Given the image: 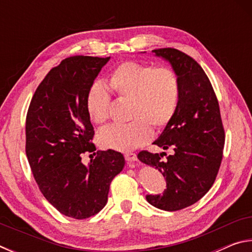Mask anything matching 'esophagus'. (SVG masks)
<instances>
[{
    "label": "esophagus",
    "mask_w": 252,
    "mask_h": 252,
    "mask_svg": "<svg viewBox=\"0 0 252 252\" xmlns=\"http://www.w3.org/2000/svg\"><path fill=\"white\" fill-rule=\"evenodd\" d=\"M125 157H126V160L127 162H133V161L138 160V158H136V155H135V153H133V152H126V155H125Z\"/></svg>",
    "instance_id": "1"
}]
</instances>
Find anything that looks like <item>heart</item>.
<instances>
[{
  "mask_svg": "<svg viewBox=\"0 0 252 252\" xmlns=\"http://www.w3.org/2000/svg\"><path fill=\"white\" fill-rule=\"evenodd\" d=\"M108 85L118 99L130 101L131 122L109 126L97 134L104 149L126 152L143 146L151 138V127L162 130L176 114L181 96V81L169 66L126 61L110 72ZM85 106L93 122L108 121L110 96L100 84H93L85 97Z\"/></svg>",
  "mask_w": 252,
  "mask_h": 252,
  "instance_id": "obj_1",
  "label": "heart"
}]
</instances>
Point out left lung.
Returning <instances> with one entry per match:
<instances>
[{
    "label": "left lung",
    "instance_id": "1",
    "mask_svg": "<svg viewBox=\"0 0 252 252\" xmlns=\"http://www.w3.org/2000/svg\"><path fill=\"white\" fill-rule=\"evenodd\" d=\"M171 63L181 81L176 114L153 142L167 153L139 152L138 159L155 167L167 180L162 194L147 195L148 202L165 211H177L199 201L218 176L224 147V129L218 99L199 63L177 49L153 50ZM163 155L167 157L163 160Z\"/></svg>",
    "mask_w": 252,
    "mask_h": 252
}]
</instances>
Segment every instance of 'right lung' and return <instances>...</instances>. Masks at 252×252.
I'll return each mask as SVG.
<instances>
[{"mask_svg": "<svg viewBox=\"0 0 252 252\" xmlns=\"http://www.w3.org/2000/svg\"><path fill=\"white\" fill-rule=\"evenodd\" d=\"M109 59H64L36 88L27 113L25 152L33 177L57 210L78 220L105 206L111 181L126 164L120 152H95L85 106L89 89ZM87 152L96 156L89 167L80 161Z\"/></svg>", "mask_w": 252, "mask_h": 252, "instance_id": "add662e5", "label": "right lung"}]
</instances>
